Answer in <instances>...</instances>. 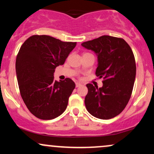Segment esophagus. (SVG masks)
<instances>
[{
  "label": "esophagus",
  "mask_w": 154,
  "mask_h": 154,
  "mask_svg": "<svg viewBox=\"0 0 154 154\" xmlns=\"http://www.w3.org/2000/svg\"><path fill=\"white\" fill-rule=\"evenodd\" d=\"M80 86H82V84H81L80 82H76V87L79 88L80 87Z\"/></svg>",
  "instance_id": "obj_1"
}]
</instances>
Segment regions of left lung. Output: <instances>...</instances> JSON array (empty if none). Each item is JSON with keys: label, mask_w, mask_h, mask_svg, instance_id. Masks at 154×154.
I'll use <instances>...</instances> for the list:
<instances>
[{"label": "left lung", "mask_w": 154, "mask_h": 154, "mask_svg": "<svg viewBox=\"0 0 154 154\" xmlns=\"http://www.w3.org/2000/svg\"><path fill=\"white\" fill-rule=\"evenodd\" d=\"M82 46L96 54L95 74L103 77V86L87 84L85 104L95 117L109 119L119 115L128 103L136 75L135 57L131 48L122 38L103 35L84 42Z\"/></svg>", "instance_id": "1"}]
</instances>
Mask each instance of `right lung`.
<instances>
[{"mask_svg": "<svg viewBox=\"0 0 154 154\" xmlns=\"http://www.w3.org/2000/svg\"><path fill=\"white\" fill-rule=\"evenodd\" d=\"M77 43L48 35H32L21 46L16 60L17 81L24 103L40 119L58 117L66 110L75 83L55 80V69L63 65Z\"/></svg>", "mask_w": 154, "mask_h": 154, "instance_id": "right-lung-1", "label": "right lung"}]
</instances>
